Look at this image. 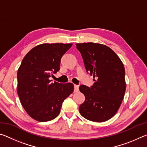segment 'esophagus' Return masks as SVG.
<instances>
[{
	"label": "esophagus",
	"mask_w": 147,
	"mask_h": 147,
	"mask_svg": "<svg viewBox=\"0 0 147 147\" xmlns=\"http://www.w3.org/2000/svg\"><path fill=\"white\" fill-rule=\"evenodd\" d=\"M78 86H77V85H74V91L75 92H77V91H78Z\"/></svg>",
	"instance_id": "obj_1"
}]
</instances>
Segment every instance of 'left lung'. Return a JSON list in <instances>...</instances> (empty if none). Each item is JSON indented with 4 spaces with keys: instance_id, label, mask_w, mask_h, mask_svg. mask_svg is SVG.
Wrapping results in <instances>:
<instances>
[{
    "instance_id": "left-lung-1",
    "label": "left lung",
    "mask_w": 147,
    "mask_h": 147,
    "mask_svg": "<svg viewBox=\"0 0 147 147\" xmlns=\"http://www.w3.org/2000/svg\"><path fill=\"white\" fill-rule=\"evenodd\" d=\"M87 73L93 76L90 88L79 89L85 101L79 107L81 115L94 122H104L115 115L126 91L125 70L120 58L109 47L94 43L76 44Z\"/></svg>"
}]
</instances>
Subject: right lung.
<instances>
[{
    "label": "right lung",
    "mask_w": 147,
    "mask_h": 147,
    "mask_svg": "<svg viewBox=\"0 0 147 147\" xmlns=\"http://www.w3.org/2000/svg\"><path fill=\"white\" fill-rule=\"evenodd\" d=\"M72 43L41 44L24 56L17 71V93L22 106L35 120L46 122L59 115L62 103L74 91L72 83L51 82L61 57Z\"/></svg>",
    "instance_id": "1"
}]
</instances>
